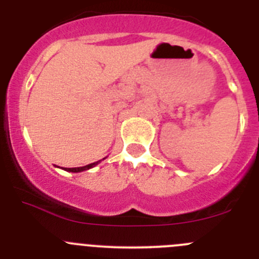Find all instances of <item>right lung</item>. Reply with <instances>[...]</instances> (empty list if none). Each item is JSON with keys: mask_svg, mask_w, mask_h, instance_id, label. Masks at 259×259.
<instances>
[{"mask_svg": "<svg viewBox=\"0 0 259 259\" xmlns=\"http://www.w3.org/2000/svg\"><path fill=\"white\" fill-rule=\"evenodd\" d=\"M105 159V158H103ZM100 163V161H97V162H93V163H89V165L87 166H83V167H72V168H66V171H70V172H81V171L84 170H89V168L94 167L96 165H98Z\"/></svg>", "mask_w": 259, "mask_h": 259, "instance_id": "right-lung-1", "label": "right lung"}]
</instances>
